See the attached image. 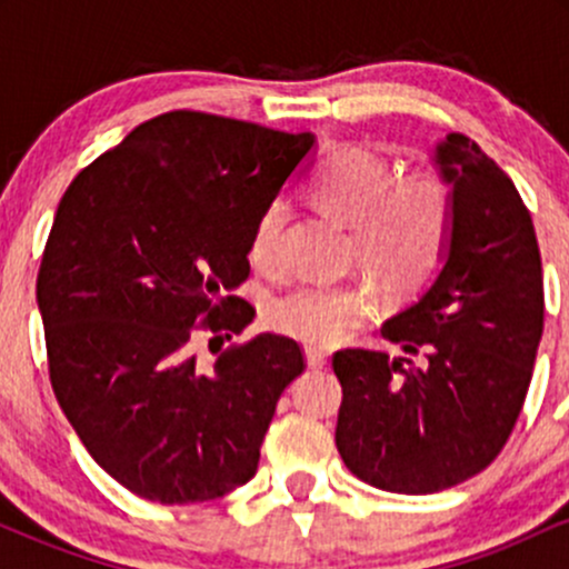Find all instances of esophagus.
<instances>
[{"instance_id": "obj_1", "label": "esophagus", "mask_w": 569, "mask_h": 569, "mask_svg": "<svg viewBox=\"0 0 569 569\" xmlns=\"http://www.w3.org/2000/svg\"><path fill=\"white\" fill-rule=\"evenodd\" d=\"M305 356H307V367L310 369H323L326 361H329L321 348H307Z\"/></svg>"}]
</instances>
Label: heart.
<instances>
[{
    "label": "heart",
    "mask_w": 569,
    "mask_h": 569,
    "mask_svg": "<svg viewBox=\"0 0 569 569\" xmlns=\"http://www.w3.org/2000/svg\"><path fill=\"white\" fill-rule=\"evenodd\" d=\"M312 200L329 217L352 227V262L371 272L388 291L409 293L436 276L455 224V189L439 171L398 176L396 162L363 147L337 152L318 171ZM289 202L270 200L248 234V262L264 276L280 270V238ZM377 310L367 280L299 286L270 307L276 329L307 345H331L352 335Z\"/></svg>",
    "instance_id": "obj_1"
}]
</instances>
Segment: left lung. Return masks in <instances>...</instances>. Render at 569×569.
I'll list each match as a JSON object with an SVG mask.
<instances>
[{
    "label": "left lung",
    "instance_id": "8db88e82",
    "mask_svg": "<svg viewBox=\"0 0 569 569\" xmlns=\"http://www.w3.org/2000/svg\"><path fill=\"white\" fill-rule=\"evenodd\" d=\"M436 162L455 189V224L439 278L382 326L403 356L345 348L331 358L345 466L401 495L441 492L500 455L546 316L532 217L508 173L462 133L439 143Z\"/></svg>",
    "mask_w": 569,
    "mask_h": 569
}]
</instances>
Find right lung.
I'll use <instances>...</instances> for the list:
<instances>
[{
  "instance_id": "1",
  "label": "right lung",
  "mask_w": 569,
  "mask_h": 569,
  "mask_svg": "<svg viewBox=\"0 0 569 569\" xmlns=\"http://www.w3.org/2000/svg\"><path fill=\"white\" fill-rule=\"evenodd\" d=\"M312 143L176 109L82 168L58 202L37 276L50 385L90 457L143 500H213L257 473L305 350L264 331L202 361L198 342L253 321L234 293L248 234Z\"/></svg>"
}]
</instances>
